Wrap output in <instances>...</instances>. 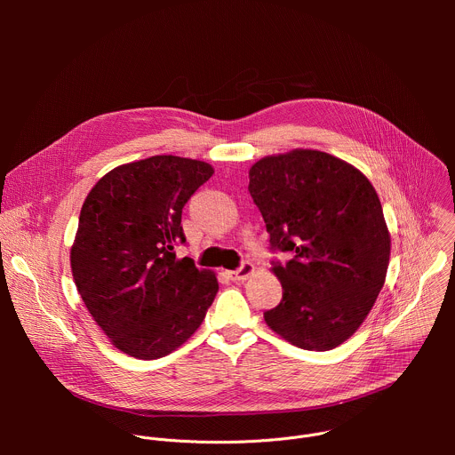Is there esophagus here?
Masks as SVG:
<instances>
[{"instance_id":"1","label":"esophagus","mask_w":455,"mask_h":455,"mask_svg":"<svg viewBox=\"0 0 455 455\" xmlns=\"http://www.w3.org/2000/svg\"><path fill=\"white\" fill-rule=\"evenodd\" d=\"M253 270H255V268H253V265H251V263H248V261H244L237 270L230 272L228 275H230V279H232V281H235V283H237V281H246V279L253 274Z\"/></svg>"}]
</instances>
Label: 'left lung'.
Returning a JSON list of instances; mask_svg holds the SVG:
<instances>
[{"instance_id": "obj_1", "label": "left lung", "mask_w": 455, "mask_h": 455, "mask_svg": "<svg viewBox=\"0 0 455 455\" xmlns=\"http://www.w3.org/2000/svg\"><path fill=\"white\" fill-rule=\"evenodd\" d=\"M248 176L270 248L291 255L272 263L283 300L265 311L267 323L300 349L340 346L372 309L391 255L374 187L351 164L313 149L265 156Z\"/></svg>"}]
</instances>
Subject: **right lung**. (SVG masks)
Listing matches in <instances>:
<instances>
[{
	"mask_svg": "<svg viewBox=\"0 0 455 455\" xmlns=\"http://www.w3.org/2000/svg\"><path fill=\"white\" fill-rule=\"evenodd\" d=\"M212 174L205 162L158 155L115 167L84 200L74 281L97 326L129 356L172 353L214 302L216 274L174 251L185 243L181 211Z\"/></svg>",
	"mask_w": 455,
	"mask_h": 455,
	"instance_id": "1",
	"label": "right lung"
}]
</instances>
